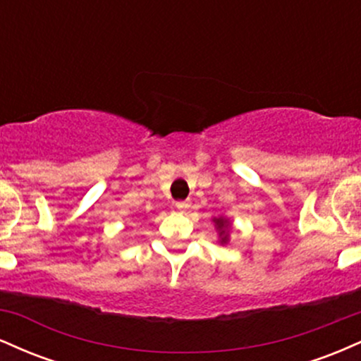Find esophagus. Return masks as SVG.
<instances>
[{"instance_id": "esophagus-1", "label": "esophagus", "mask_w": 361, "mask_h": 361, "mask_svg": "<svg viewBox=\"0 0 361 361\" xmlns=\"http://www.w3.org/2000/svg\"><path fill=\"white\" fill-rule=\"evenodd\" d=\"M176 209H180V210H185L186 207H188V202H176Z\"/></svg>"}]
</instances>
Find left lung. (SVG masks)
<instances>
[{"label": "left lung", "instance_id": "1", "mask_svg": "<svg viewBox=\"0 0 361 361\" xmlns=\"http://www.w3.org/2000/svg\"><path fill=\"white\" fill-rule=\"evenodd\" d=\"M215 227L219 231V238H221V244H226L229 241V221L224 217H215L214 219Z\"/></svg>", "mask_w": 361, "mask_h": 361}]
</instances>
